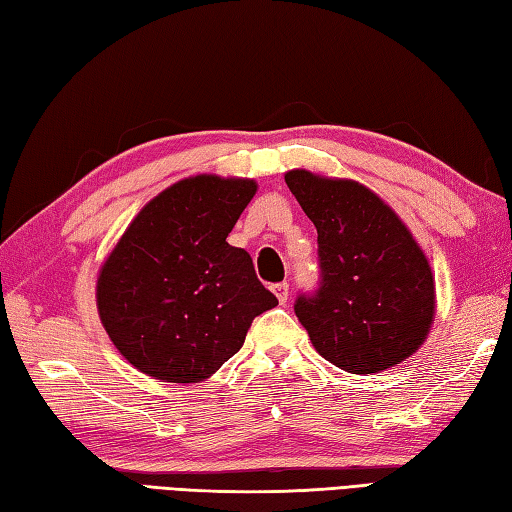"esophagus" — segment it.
I'll list each match as a JSON object with an SVG mask.
<instances>
[{"label":"esophagus","instance_id":"esophagus-1","mask_svg":"<svg viewBox=\"0 0 512 512\" xmlns=\"http://www.w3.org/2000/svg\"><path fill=\"white\" fill-rule=\"evenodd\" d=\"M272 289H274V294H276V298H278V303L285 305V303H287V298H289V285L283 281V283L274 285Z\"/></svg>","mask_w":512,"mask_h":512}]
</instances>
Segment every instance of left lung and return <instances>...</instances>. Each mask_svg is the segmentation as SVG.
Segmentation results:
<instances>
[{
  "label": "left lung",
  "instance_id": "8db88e82",
  "mask_svg": "<svg viewBox=\"0 0 512 512\" xmlns=\"http://www.w3.org/2000/svg\"><path fill=\"white\" fill-rule=\"evenodd\" d=\"M285 182L318 234L321 285L294 305L316 352L352 374L406 361L435 318V276L410 229L361 182L305 169Z\"/></svg>",
  "mask_w": 512,
  "mask_h": 512
}]
</instances>
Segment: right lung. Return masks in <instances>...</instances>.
Returning <instances> with one entry per match:
<instances>
[{"instance_id":"obj_1","label":"right lung","mask_w":512,"mask_h":512,"mask_svg":"<svg viewBox=\"0 0 512 512\" xmlns=\"http://www.w3.org/2000/svg\"><path fill=\"white\" fill-rule=\"evenodd\" d=\"M256 189L211 173L180 180L140 209L104 260L100 321L133 368L167 383L205 381L278 305L252 256L227 243Z\"/></svg>"}]
</instances>
